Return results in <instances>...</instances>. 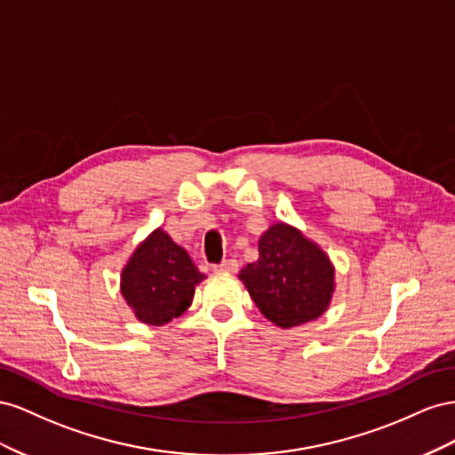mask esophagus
<instances>
[{"label":"esophagus","instance_id":"34e87169","mask_svg":"<svg viewBox=\"0 0 455 455\" xmlns=\"http://www.w3.org/2000/svg\"><path fill=\"white\" fill-rule=\"evenodd\" d=\"M213 270L215 272H236L238 270V261H236V259H227V261L215 265Z\"/></svg>","mask_w":455,"mask_h":455}]
</instances>
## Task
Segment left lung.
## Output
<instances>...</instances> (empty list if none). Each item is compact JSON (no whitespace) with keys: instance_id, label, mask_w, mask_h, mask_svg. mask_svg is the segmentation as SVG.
<instances>
[{"instance_id":"8db88e82","label":"left lung","mask_w":455,"mask_h":455,"mask_svg":"<svg viewBox=\"0 0 455 455\" xmlns=\"http://www.w3.org/2000/svg\"><path fill=\"white\" fill-rule=\"evenodd\" d=\"M253 303L280 328L318 318L333 293V267L316 243L283 223L259 240V259L240 270Z\"/></svg>"}]
</instances>
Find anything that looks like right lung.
I'll return each mask as SVG.
<instances>
[{
  "instance_id": "1",
  "label": "right lung",
  "mask_w": 455,
  "mask_h": 455,
  "mask_svg": "<svg viewBox=\"0 0 455 455\" xmlns=\"http://www.w3.org/2000/svg\"><path fill=\"white\" fill-rule=\"evenodd\" d=\"M205 276L162 228L135 250L122 272V293L135 316L162 326L183 315Z\"/></svg>"
}]
</instances>
